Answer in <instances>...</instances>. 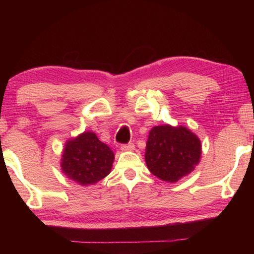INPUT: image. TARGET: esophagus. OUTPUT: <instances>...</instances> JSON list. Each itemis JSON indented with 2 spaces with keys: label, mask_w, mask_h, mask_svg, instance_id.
Here are the masks:
<instances>
[{
  "label": "esophagus",
  "mask_w": 254,
  "mask_h": 254,
  "mask_svg": "<svg viewBox=\"0 0 254 254\" xmlns=\"http://www.w3.org/2000/svg\"><path fill=\"white\" fill-rule=\"evenodd\" d=\"M122 149H123V150H134V143L128 142V143L123 144V145H122Z\"/></svg>",
  "instance_id": "esophagus-1"
}]
</instances>
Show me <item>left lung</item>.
Masks as SVG:
<instances>
[{"label": "left lung", "mask_w": 254, "mask_h": 254, "mask_svg": "<svg viewBox=\"0 0 254 254\" xmlns=\"http://www.w3.org/2000/svg\"><path fill=\"white\" fill-rule=\"evenodd\" d=\"M200 153V141L188 128L160 126L150 131L144 157L154 176L176 183L195 169Z\"/></svg>", "instance_id": "8db88e82"}]
</instances>
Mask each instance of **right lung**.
Listing matches in <instances>:
<instances>
[{
	"instance_id": "obj_1",
	"label": "right lung",
	"mask_w": 254,
	"mask_h": 254,
	"mask_svg": "<svg viewBox=\"0 0 254 254\" xmlns=\"http://www.w3.org/2000/svg\"><path fill=\"white\" fill-rule=\"evenodd\" d=\"M113 160V151L98 140L95 133L84 132L66 143L62 169L74 182L91 185L100 182L111 173Z\"/></svg>"
}]
</instances>
